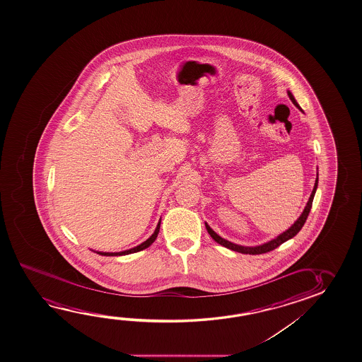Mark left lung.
Listing matches in <instances>:
<instances>
[{
    "instance_id": "8db88e82",
    "label": "left lung",
    "mask_w": 362,
    "mask_h": 362,
    "mask_svg": "<svg viewBox=\"0 0 362 362\" xmlns=\"http://www.w3.org/2000/svg\"><path fill=\"white\" fill-rule=\"evenodd\" d=\"M288 95L290 100L295 105V107H298V108L303 112L301 107H300L299 103L296 102L295 97H293V93H291L290 90H288ZM317 169H319V168H317ZM317 183H319V172L316 174L314 189H313V192H311V195H310L308 203L305 205V209L303 210V213H301V215L298 218V221H295L293 226L288 228V230L284 231L280 235L274 238L273 240L264 243L262 245H257V247H243V245H238V244H234V243H231V241L226 240L224 238H221V235H218V234L208 226V223H205V228H206V230L209 233V235L211 236L218 244H221L223 247L230 249L233 252H241V254H250V255H259V254H264V252H272L274 249H276L279 245H281L285 241H288V239L293 238V236L296 235V234L301 230V228L304 226L305 221H306L308 216H309L311 205H313V200H314L315 193H316V189H317Z\"/></svg>"
}]
</instances>
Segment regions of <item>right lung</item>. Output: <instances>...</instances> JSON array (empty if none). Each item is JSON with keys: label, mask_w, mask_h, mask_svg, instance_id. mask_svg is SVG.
Wrapping results in <instances>:
<instances>
[{"label": "right lung", "mask_w": 362, "mask_h": 362, "mask_svg": "<svg viewBox=\"0 0 362 362\" xmlns=\"http://www.w3.org/2000/svg\"><path fill=\"white\" fill-rule=\"evenodd\" d=\"M159 229H160V221H158L157 228H156V230L153 233L152 235L148 238L147 240L143 241L141 244L139 245H136V247H132V249H128V250H124V252H95L97 254H100V255H105V257H121V255H128V254H133V252H141V250H144V249H147V247H151L153 243L156 241L157 239L158 233H159Z\"/></svg>", "instance_id": "add662e5"}]
</instances>
